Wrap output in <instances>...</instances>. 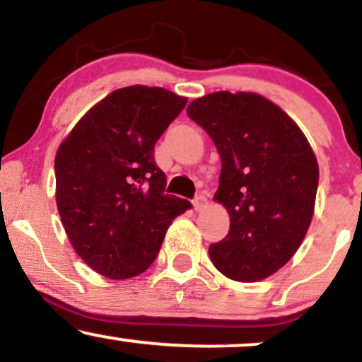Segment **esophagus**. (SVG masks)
I'll return each instance as SVG.
<instances>
[{
    "label": "esophagus",
    "instance_id": "esophagus-1",
    "mask_svg": "<svg viewBox=\"0 0 362 362\" xmlns=\"http://www.w3.org/2000/svg\"><path fill=\"white\" fill-rule=\"evenodd\" d=\"M192 206L195 211H202V209H206L207 206V199L204 197V195H197V197L192 200Z\"/></svg>",
    "mask_w": 362,
    "mask_h": 362
}]
</instances>
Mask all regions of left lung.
Returning <instances> with one entry per match:
<instances>
[{
  "mask_svg": "<svg viewBox=\"0 0 362 362\" xmlns=\"http://www.w3.org/2000/svg\"><path fill=\"white\" fill-rule=\"evenodd\" d=\"M187 115L206 129L223 162L214 199L228 209L230 226L209 256L230 280H263L305 238L319 187L315 155L295 121L255 93L207 94Z\"/></svg>",
  "mask_w": 362,
  "mask_h": 362,
  "instance_id": "1",
  "label": "left lung"
}]
</instances>
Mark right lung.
Masks as SVG:
<instances>
[{
  "label": "right lung",
  "mask_w": 362,
  "mask_h": 362,
  "mask_svg": "<svg viewBox=\"0 0 362 362\" xmlns=\"http://www.w3.org/2000/svg\"><path fill=\"white\" fill-rule=\"evenodd\" d=\"M187 99L162 87L117 89L74 126L55 156L57 207L69 241L99 275L136 276L190 202L165 194L155 143Z\"/></svg>",
  "instance_id": "add662e5"
}]
</instances>
